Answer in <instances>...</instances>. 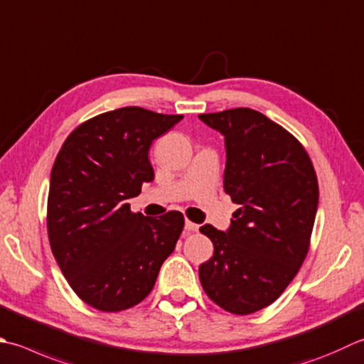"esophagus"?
<instances>
[{
    "mask_svg": "<svg viewBox=\"0 0 364 364\" xmlns=\"http://www.w3.org/2000/svg\"><path fill=\"white\" fill-rule=\"evenodd\" d=\"M184 227H186L188 232H197L198 230V225L192 223V220H186V224H184Z\"/></svg>",
    "mask_w": 364,
    "mask_h": 364,
    "instance_id": "obj_1",
    "label": "esophagus"
}]
</instances>
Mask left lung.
<instances>
[{
	"instance_id": "8db88e82",
	"label": "left lung",
	"mask_w": 364,
	"mask_h": 364,
	"mask_svg": "<svg viewBox=\"0 0 364 364\" xmlns=\"http://www.w3.org/2000/svg\"><path fill=\"white\" fill-rule=\"evenodd\" d=\"M198 118L224 134V191L240 205L227 232L200 227L215 252L198 276L219 308L247 316L274 303L308 255L317 175L301 141L257 110L238 107Z\"/></svg>"
}]
</instances>
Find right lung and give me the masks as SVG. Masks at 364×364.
<instances>
[{
    "label": "right lung",
    "mask_w": 364,
    "mask_h": 364,
    "mask_svg": "<svg viewBox=\"0 0 364 364\" xmlns=\"http://www.w3.org/2000/svg\"><path fill=\"white\" fill-rule=\"evenodd\" d=\"M183 115L123 107L92 117L68 135L47 198L52 252L77 296L102 312L144 301L184 227L180 211L156 218L131 211L154 172L153 140Z\"/></svg>",
    "instance_id": "add662e5"
}]
</instances>
